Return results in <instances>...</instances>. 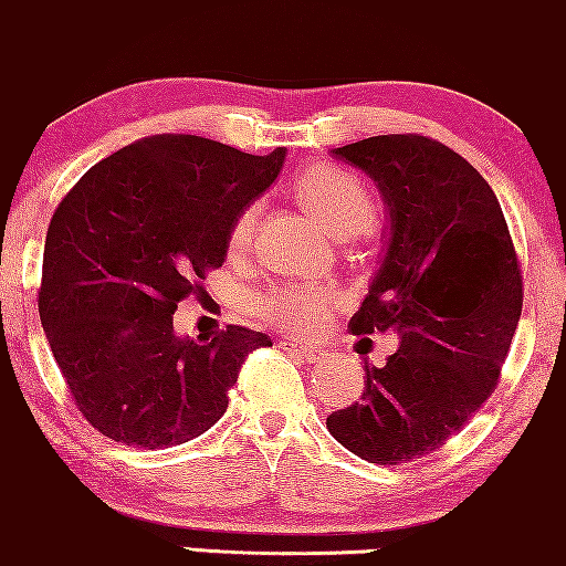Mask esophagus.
<instances>
[{
    "instance_id": "1",
    "label": "esophagus",
    "mask_w": 566,
    "mask_h": 566,
    "mask_svg": "<svg viewBox=\"0 0 566 566\" xmlns=\"http://www.w3.org/2000/svg\"><path fill=\"white\" fill-rule=\"evenodd\" d=\"M281 350L300 355V358L307 360V364H326L328 360L326 350H317V347H302L296 345V342H281Z\"/></svg>"
}]
</instances>
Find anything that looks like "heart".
Returning a JSON list of instances; mask_svg holds the SVG:
<instances>
[{"mask_svg":"<svg viewBox=\"0 0 566 566\" xmlns=\"http://www.w3.org/2000/svg\"><path fill=\"white\" fill-rule=\"evenodd\" d=\"M296 198L310 213H315L323 224L339 238L368 232L377 221V200H374L368 184L350 170L334 168V165H317L296 181ZM259 202L238 213L230 230V251L243 253L251 249L256 234ZM253 310L270 321L272 326L291 334H315L321 332L339 307V294L328 285L315 283H291L270 285L251 296Z\"/></svg>","mask_w":566,"mask_h":566,"instance_id":"heart-1","label":"heart"}]
</instances>
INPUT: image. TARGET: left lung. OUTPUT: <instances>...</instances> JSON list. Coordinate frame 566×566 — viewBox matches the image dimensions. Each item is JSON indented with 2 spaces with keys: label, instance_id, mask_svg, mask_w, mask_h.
Segmentation results:
<instances>
[{
  "label": "left lung",
  "instance_id": "8db88e82",
  "mask_svg": "<svg viewBox=\"0 0 566 566\" xmlns=\"http://www.w3.org/2000/svg\"><path fill=\"white\" fill-rule=\"evenodd\" d=\"M364 170L390 211V238L353 334H392L398 350L366 364L360 401L326 428L360 460H420L465 428L494 392L524 283L503 208L454 149L417 133L334 149Z\"/></svg>",
  "mask_w": 566,
  "mask_h": 566
}]
</instances>
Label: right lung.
<instances>
[{
	"label": "right lung",
	"instance_id": "right-lung-1",
	"mask_svg": "<svg viewBox=\"0 0 566 566\" xmlns=\"http://www.w3.org/2000/svg\"><path fill=\"white\" fill-rule=\"evenodd\" d=\"M283 160V146L259 157L160 133L93 165L55 208L40 317L72 401L98 433L142 449L192 441L221 420L249 353L272 345L245 326L189 339L174 313L206 294L234 219Z\"/></svg>",
	"mask_w": 566,
	"mask_h": 566
}]
</instances>
